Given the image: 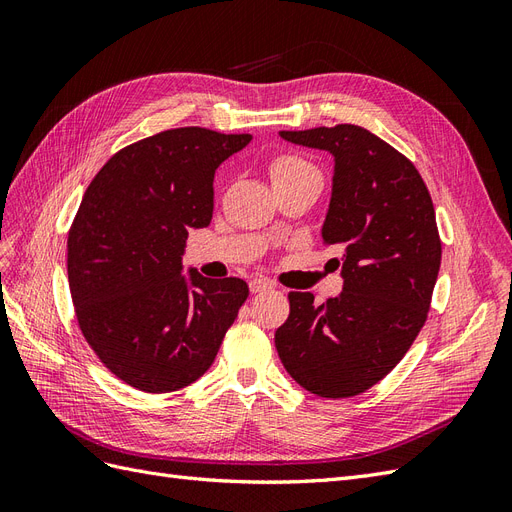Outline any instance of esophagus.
<instances>
[{
    "label": "esophagus",
    "mask_w": 512,
    "mask_h": 512,
    "mask_svg": "<svg viewBox=\"0 0 512 512\" xmlns=\"http://www.w3.org/2000/svg\"><path fill=\"white\" fill-rule=\"evenodd\" d=\"M250 290L256 294V292H267V290H273V282L265 280V277H254V280L250 282Z\"/></svg>",
    "instance_id": "34e87169"
}]
</instances>
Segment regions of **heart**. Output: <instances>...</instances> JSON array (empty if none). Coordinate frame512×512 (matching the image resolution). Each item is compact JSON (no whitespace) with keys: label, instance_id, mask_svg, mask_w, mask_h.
Listing matches in <instances>:
<instances>
[{"label":"heart","instance_id":"heart-1","mask_svg":"<svg viewBox=\"0 0 512 512\" xmlns=\"http://www.w3.org/2000/svg\"><path fill=\"white\" fill-rule=\"evenodd\" d=\"M303 168H312L305 160L297 158V156H282L271 162L269 166V175H271V181L280 179V177H286L290 173H297V170H303Z\"/></svg>","mask_w":512,"mask_h":512}]
</instances>
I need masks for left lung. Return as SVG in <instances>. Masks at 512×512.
<instances>
[{
	"instance_id": "obj_1",
	"label": "left lung",
	"mask_w": 512,
	"mask_h": 512,
	"mask_svg": "<svg viewBox=\"0 0 512 512\" xmlns=\"http://www.w3.org/2000/svg\"><path fill=\"white\" fill-rule=\"evenodd\" d=\"M280 136L335 158L322 241L342 252L333 260L344 290L322 305L312 292H290L275 348L305 391L361 395L404 359L427 320L442 258L436 211L414 164L361 126Z\"/></svg>"
}]
</instances>
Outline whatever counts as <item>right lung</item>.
Segmentation results:
<instances>
[{
  "instance_id": "1",
  "label": "right lung",
  "mask_w": 512,
  "mask_h": 512,
  "mask_svg": "<svg viewBox=\"0 0 512 512\" xmlns=\"http://www.w3.org/2000/svg\"><path fill=\"white\" fill-rule=\"evenodd\" d=\"M250 134L175 128L117 151L68 232V282L87 344L126 384L170 393L215 361L250 288L181 275L190 228L213 215V177Z\"/></svg>"
}]
</instances>
